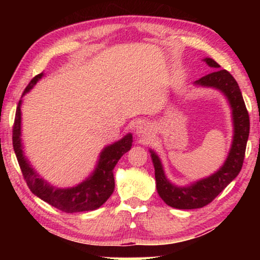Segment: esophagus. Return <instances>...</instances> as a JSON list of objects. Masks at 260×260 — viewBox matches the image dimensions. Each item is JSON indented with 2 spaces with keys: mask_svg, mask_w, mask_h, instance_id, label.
Wrapping results in <instances>:
<instances>
[{
  "mask_svg": "<svg viewBox=\"0 0 260 260\" xmlns=\"http://www.w3.org/2000/svg\"><path fill=\"white\" fill-rule=\"evenodd\" d=\"M149 134V126L147 124H141L140 126H137V135L141 137H144L147 136Z\"/></svg>",
  "mask_w": 260,
  "mask_h": 260,
  "instance_id": "esophagus-1",
  "label": "esophagus"
}]
</instances>
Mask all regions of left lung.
<instances>
[{"label":"left lung","instance_id":"8db88e82","mask_svg":"<svg viewBox=\"0 0 260 260\" xmlns=\"http://www.w3.org/2000/svg\"><path fill=\"white\" fill-rule=\"evenodd\" d=\"M205 61L213 69L220 67L219 63L211 58H206ZM195 84L215 87L226 94L233 111L234 137L225 165L212 176L199 181L190 187H176L170 183L166 179L157 155L151 151V158L155 167L156 187L159 197L170 207L179 209L201 208L211 204L236 179L243 167L248 134H250V116L243 94L240 92L239 85L229 71L214 70V72L200 78L195 81Z\"/></svg>","mask_w":260,"mask_h":260}]
</instances>
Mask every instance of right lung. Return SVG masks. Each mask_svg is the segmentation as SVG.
I'll use <instances>...</instances> for the list:
<instances>
[{"label": "right lung", "instance_id": "obj_1", "mask_svg": "<svg viewBox=\"0 0 260 260\" xmlns=\"http://www.w3.org/2000/svg\"><path fill=\"white\" fill-rule=\"evenodd\" d=\"M42 77V73L35 76L29 81L23 93H27L37 81ZM21 101L16 108L15 119L13 125V147L15 151L17 162L22 172L23 179L27 182L30 191L47 202L53 207L66 213L87 212L101 207L108 199L111 197L115 189V179H113V168L122 156L130 150L133 143V135L129 134L117 143L106 147L103 150L97 169L93 175L78 184L77 187L69 189H58L52 187L46 181L40 179L33 168L24 158L22 147H21Z\"/></svg>", "mask_w": 260, "mask_h": 260}]
</instances>
